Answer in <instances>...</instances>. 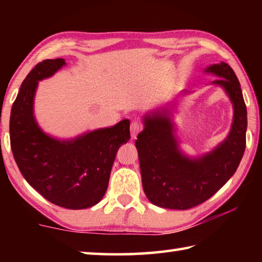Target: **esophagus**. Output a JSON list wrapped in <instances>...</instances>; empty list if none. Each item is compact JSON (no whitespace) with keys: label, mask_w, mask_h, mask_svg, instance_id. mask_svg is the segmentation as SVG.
Returning a JSON list of instances; mask_svg holds the SVG:
<instances>
[{"label":"esophagus","mask_w":262,"mask_h":262,"mask_svg":"<svg viewBox=\"0 0 262 262\" xmlns=\"http://www.w3.org/2000/svg\"><path fill=\"white\" fill-rule=\"evenodd\" d=\"M142 128H143V126H142V123L140 121H136L134 120L132 123H130V134H132V139H136V136L142 130Z\"/></svg>","instance_id":"1"}]
</instances>
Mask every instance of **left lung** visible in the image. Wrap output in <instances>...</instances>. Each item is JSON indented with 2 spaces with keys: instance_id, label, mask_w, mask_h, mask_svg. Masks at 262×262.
Returning <instances> with one entry per match:
<instances>
[{
  "instance_id": "1",
  "label": "left lung",
  "mask_w": 262,
  "mask_h": 262,
  "mask_svg": "<svg viewBox=\"0 0 262 262\" xmlns=\"http://www.w3.org/2000/svg\"><path fill=\"white\" fill-rule=\"evenodd\" d=\"M206 72L222 77L212 83L223 86L232 101L231 132L212 152L189 159L178 149L167 111L144 118V129L137 135L135 145L144 193L158 207L184 210L207 201L233 176L245 151L247 112L241 83L224 62Z\"/></svg>"
}]
</instances>
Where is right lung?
<instances>
[{
  "label": "right lung",
  "instance_id": "add662e5",
  "mask_svg": "<svg viewBox=\"0 0 262 262\" xmlns=\"http://www.w3.org/2000/svg\"><path fill=\"white\" fill-rule=\"evenodd\" d=\"M64 64L63 59L43 60L21 83L11 108L10 144L20 173L38 193L56 206L84 209L103 199L118 149L130 139L129 120L72 141L42 133L33 117L35 89Z\"/></svg>",
  "mask_w": 262,
  "mask_h": 262
}]
</instances>
